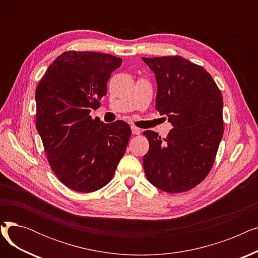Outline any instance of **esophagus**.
I'll return each instance as SVG.
<instances>
[{
  "mask_svg": "<svg viewBox=\"0 0 258 258\" xmlns=\"http://www.w3.org/2000/svg\"><path fill=\"white\" fill-rule=\"evenodd\" d=\"M132 133L134 134V135H139L140 133H141V130L140 128H138L137 126H132Z\"/></svg>",
  "mask_w": 258,
  "mask_h": 258,
  "instance_id": "obj_1",
  "label": "esophagus"
}]
</instances>
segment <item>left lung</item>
Listing matches in <instances>:
<instances>
[{
  "label": "left lung",
  "mask_w": 258,
  "mask_h": 258,
  "mask_svg": "<svg viewBox=\"0 0 258 258\" xmlns=\"http://www.w3.org/2000/svg\"><path fill=\"white\" fill-rule=\"evenodd\" d=\"M157 80L156 108L172 128L165 139L146 131L148 182L168 194L196 187L209 173L223 137V97L204 68L181 56L142 57Z\"/></svg>",
  "instance_id": "obj_1"
}]
</instances>
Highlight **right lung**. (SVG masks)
I'll list each match as a JSON object with an SVG mask.
<instances>
[{
  "mask_svg": "<svg viewBox=\"0 0 258 258\" xmlns=\"http://www.w3.org/2000/svg\"><path fill=\"white\" fill-rule=\"evenodd\" d=\"M121 63L110 54L67 51L36 87V130L51 169L72 190L93 192L105 186L125 153L132 134L126 122L105 124L90 116Z\"/></svg>",
  "mask_w": 258,
  "mask_h": 258,
  "instance_id": "obj_1",
  "label": "right lung"
}]
</instances>
